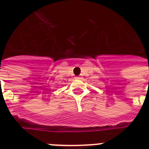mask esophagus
I'll list each match as a JSON object with an SVG mask.
<instances>
[{"label":"esophagus","instance_id":"esophagus-1","mask_svg":"<svg viewBox=\"0 0 149 149\" xmlns=\"http://www.w3.org/2000/svg\"><path fill=\"white\" fill-rule=\"evenodd\" d=\"M75 78L76 79H81V77H75Z\"/></svg>","mask_w":149,"mask_h":149}]
</instances>
